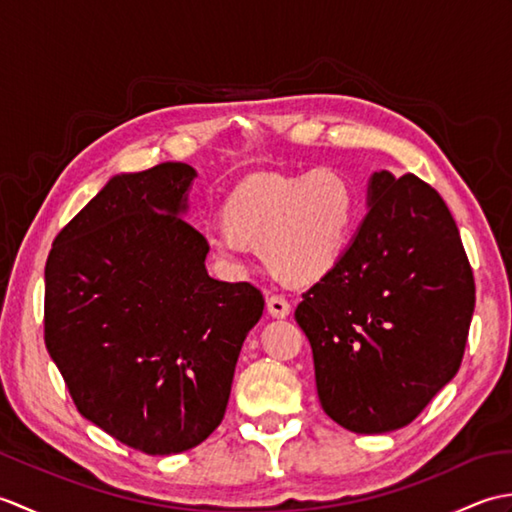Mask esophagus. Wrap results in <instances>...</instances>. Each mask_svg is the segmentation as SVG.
I'll return each instance as SVG.
<instances>
[{
	"label": "esophagus",
	"mask_w": 512,
	"mask_h": 512,
	"mask_svg": "<svg viewBox=\"0 0 512 512\" xmlns=\"http://www.w3.org/2000/svg\"><path fill=\"white\" fill-rule=\"evenodd\" d=\"M266 306H268L270 317H275V319H286L290 314V303L286 297H281V295H270Z\"/></svg>",
	"instance_id": "34e87169"
}]
</instances>
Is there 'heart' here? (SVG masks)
<instances>
[{"mask_svg":"<svg viewBox=\"0 0 512 512\" xmlns=\"http://www.w3.org/2000/svg\"><path fill=\"white\" fill-rule=\"evenodd\" d=\"M354 209L350 182L332 169L257 173L228 195L224 226L206 231V244L228 268H242L246 246H255L279 279L312 284L339 259Z\"/></svg>","mask_w":512,"mask_h":512,"instance_id":"heart-1","label":"heart"}]
</instances>
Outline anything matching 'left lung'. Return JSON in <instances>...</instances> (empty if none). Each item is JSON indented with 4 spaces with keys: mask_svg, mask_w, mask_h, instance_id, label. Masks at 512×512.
<instances>
[{
    "mask_svg": "<svg viewBox=\"0 0 512 512\" xmlns=\"http://www.w3.org/2000/svg\"><path fill=\"white\" fill-rule=\"evenodd\" d=\"M367 209L295 319L323 411L372 436L407 427L458 374L475 281L453 215L427 182L376 171Z\"/></svg>",
    "mask_w": 512,
    "mask_h": 512,
    "instance_id": "8db88e82",
    "label": "left lung"
}]
</instances>
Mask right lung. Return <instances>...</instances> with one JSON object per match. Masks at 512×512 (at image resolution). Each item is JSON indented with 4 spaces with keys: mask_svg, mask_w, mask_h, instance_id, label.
I'll list each match as a JSON object with an SVG mask.
<instances>
[{
    "mask_svg": "<svg viewBox=\"0 0 512 512\" xmlns=\"http://www.w3.org/2000/svg\"><path fill=\"white\" fill-rule=\"evenodd\" d=\"M193 167L114 176L54 237L43 336L76 409L147 455L198 447L222 422L253 284L217 281L209 244L182 220Z\"/></svg>",
    "mask_w": 512,
    "mask_h": 512,
    "instance_id": "obj_1",
    "label": "right lung"
}]
</instances>
